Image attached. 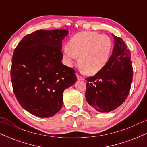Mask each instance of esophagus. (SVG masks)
<instances>
[{
    "label": "esophagus",
    "instance_id": "1",
    "mask_svg": "<svg viewBox=\"0 0 147 147\" xmlns=\"http://www.w3.org/2000/svg\"><path fill=\"white\" fill-rule=\"evenodd\" d=\"M77 79H78V80H84V77H82V76L77 75Z\"/></svg>",
    "mask_w": 147,
    "mask_h": 147
}]
</instances>
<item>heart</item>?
<instances>
[{"label": "heart", "instance_id": "1", "mask_svg": "<svg viewBox=\"0 0 147 147\" xmlns=\"http://www.w3.org/2000/svg\"><path fill=\"white\" fill-rule=\"evenodd\" d=\"M112 48V41L107 35L95 32H81L69 40L63 50V57L70 65L79 57V62L84 71L94 75L106 65Z\"/></svg>", "mask_w": 147, "mask_h": 147}]
</instances>
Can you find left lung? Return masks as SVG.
<instances>
[{
    "mask_svg": "<svg viewBox=\"0 0 147 147\" xmlns=\"http://www.w3.org/2000/svg\"><path fill=\"white\" fill-rule=\"evenodd\" d=\"M112 55L102 70L86 78V99L99 112L109 113L119 107L129 95L133 66L129 48L121 38L113 34Z\"/></svg>",
    "mask_w": 147,
    "mask_h": 147,
    "instance_id": "1",
    "label": "left lung"
}]
</instances>
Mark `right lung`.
Here are the masks:
<instances>
[{
  "label": "right lung",
  "mask_w": 147,
  "mask_h": 147,
  "mask_svg": "<svg viewBox=\"0 0 147 147\" xmlns=\"http://www.w3.org/2000/svg\"><path fill=\"white\" fill-rule=\"evenodd\" d=\"M66 30H39L26 35L11 60L13 91L25 110L39 117L55 115L63 105V92L77 81L75 70L61 60Z\"/></svg>",
  "instance_id": "1"
}]
</instances>
